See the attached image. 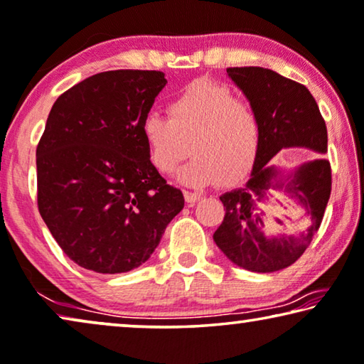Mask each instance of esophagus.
<instances>
[{"label":"esophagus","instance_id":"1","mask_svg":"<svg viewBox=\"0 0 364 364\" xmlns=\"http://www.w3.org/2000/svg\"><path fill=\"white\" fill-rule=\"evenodd\" d=\"M183 194H184V199H186V203H196V200L200 199V194L199 193L183 191Z\"/></svg>","mask_w":364,"mask_h":364}]
</instances>
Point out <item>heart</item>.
Here are the masks:
<instances>
[{
  "label": "heart",
  "instance_id": "heart-1",
  "mask_svg": "<svg viewBox=\"0 0 364 364\" xmlns=\"http://www.w3.org/2000/svg\"><path fill=\"white\" fill-rule=\"evenodd\" d=\"M140 134L160 175H171L189 151L193 160L181 170V181L209 186L219 180L240 181L252 171L262 122L252 102L238 100L229 86L196 80L171 97L168 117L149 112Z\"/></svg>",
  "mask_w": 364,
  "mask_h": 364
}]
</instances>
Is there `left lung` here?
I'll return each instance as SVG.
<instances>
[{
	"label": "left lung",
	"mask_w": 364,
	"mask_h": 364,
	"mask_svg": "<svg viewBox=\"0 0 364 364\" xmlns=\"http://www.w3.org/2000/svg\"><path fill=\"white\" fill-rule=\"evenodd\" d=\"M227 75L257 109L262 144L245 186L220 196L225 215L214 242L237 267L273 273L291 267L311 245L332 191V170L328 160L317 159L279 178L268 164L281 149L306 147L325 154L327 126L311 91L297 81L262 67L227 68ZM274 188H284L304 209L311 222L306 232L296 237L262 234L264 203L270 202L269 193ZM278 224L283 222L278 219Z\"/></svg>",
	"instance_id": "left-lung-1"
}]
</instances>
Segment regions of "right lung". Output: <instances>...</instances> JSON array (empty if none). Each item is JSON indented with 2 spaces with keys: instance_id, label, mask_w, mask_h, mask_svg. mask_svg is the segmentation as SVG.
I'll return each instance as SVG.
<instances>
[{
  "instance_id": "obj_1",
  "label": "right lung",
  "mask_w": 364,
  "mask_h": 364,
  "mask_svg": "<svg viewBox=\"0 0 364 364\" xmlns=\"http://www.w3.org/2000/svg\"><path fill=\"white\" fill-rule=\"evenodd\" d=\"M164 72L111 70L53 102L37 145V205L70 259L116 274L147 262L184 205L150 165L140 124Z\"/></svg>"
}]
</instances>
